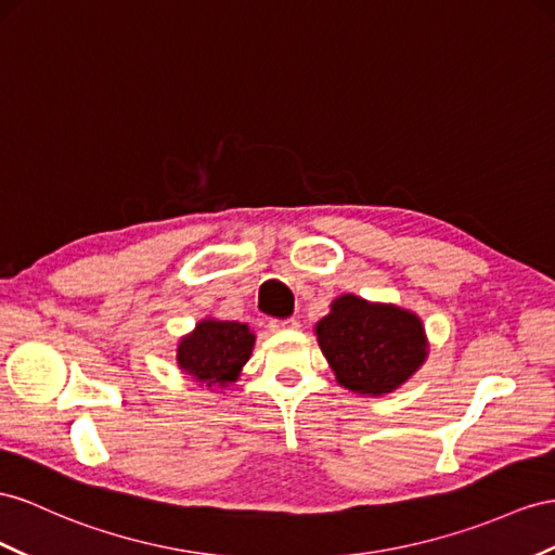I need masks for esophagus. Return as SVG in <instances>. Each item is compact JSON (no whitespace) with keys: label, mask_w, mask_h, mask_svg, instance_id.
<instances>
[{"label":"esophagus","mask_w":555,"mask_h":555,"mask_svg":"<svg viewBox=\"0 0 555 555\" xmlns=\"http://www.w3.org/2000/svg\"><path fill=\"white\" fill-rule=\"evenodd\" d=\"M300 328V323H297L295 319H274L269 321V331L272 333H286V331H297Z\"/></svg>","instance_id":"1"}]
</instances>
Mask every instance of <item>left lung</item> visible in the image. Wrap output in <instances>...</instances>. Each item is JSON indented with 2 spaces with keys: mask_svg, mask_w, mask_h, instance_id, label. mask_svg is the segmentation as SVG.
Segmentation results:
<instances>
[{
  "mask_svg": "<svg viewBox=\"0 0 555 555\" xmlns=\"http://www.w3.org/2000/svg\"><path fill=\"white\" fill-rule=\"evenodd\" d=\"M323 357L339 385L382 396L399 389L426 361V335L417 314L396 305L343 295L317 323Z\"/></svg>",
  "mask_w": 555,
  "mask_h": 555,
  "instance_id": "obj_1",
  "label": "left lung"
}]
</instances>
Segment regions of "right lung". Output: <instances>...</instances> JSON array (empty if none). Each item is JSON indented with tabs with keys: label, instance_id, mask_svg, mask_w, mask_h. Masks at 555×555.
Returning a JSON list of instances; mask_svg holds the SVG:
<instances>
[{
	"label": "right lung",
	"instance_id": "1",
	"mask_svg": "<svg viewBox=\"0 0 555 555\" xmlns=\"http://www.w3.org/2000/svg\"><path fill=\"white\" fill-rule=\"evenodd\" d=\"M255 335L246 323L204 319L178 345V365L184 375L210 389H224L238 379L250 359Z\"/></svg>",
	"mask_w": 555,
	"mask_h": 555
}]
</instances>
